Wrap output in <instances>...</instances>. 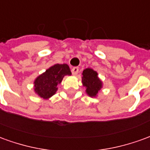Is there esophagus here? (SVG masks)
I'll list each match as a JSON object with an SVG mask.
<instances>
[{"label": "esophagus", "instance_id": "1", "mask_svg": "<svg viewBox=\"0 0 150 150\" xmlns=\"http://www.w3.org/2000/svg\"><path fill=\"white\" fill-rule=\"evenodd\" d=\"M71 72L72 74H73V75H77V74H78L79 72V67H73V68L71 69Z\"/></svg>", "mask_w": 150, "mask_h": 150}]
</instances>
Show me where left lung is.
<instances>
[{
    "label": "left lung",
    "instance_id": "8db88e82",
    "mask_svg": "<svg viewBox=\"0 0 150 150\" xmlns=\"http://www.w3.org/2000/svg\"><path fill=\"white\" fill-rule=\"evenodd\" d=\"M82 83L86 88V93L88 96L96 97L103 88V83L98 77V73L93 69L86 68L82 73Z\"/></svg>",
    "mask_w": 150,
    "mask_h": 150
}]
</instances>
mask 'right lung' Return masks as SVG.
I'll return each mask as SVG.
<instances>
[{"label": "right lung", "instance_id": "right-lung-1", "mask_svg": "<svg viewBox=\"0 0 150 150\" xmlns=\"http://www.w3.org/2000/svg\"><path fill=\"white\" fill-rule=\"evenodd\" d=\"M71 72L67 64H54L38 75L34 82V92L43 100H48L58 91V85L61 83L65 75Z\"/></svg>", "mask_w": 150, "mask_h": 150}]
</instances>
